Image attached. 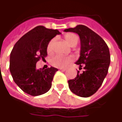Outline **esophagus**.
I'll return each mask as SVG.
<instances>
[{"label": "esophagus", "instance_id": "esophagus-1", "mask_svg": "<svg viewBox=\"0 0 122 122\" xmlns=\"http://www.w3.org/2000/svg\"><path fill=\"white\" fill-rule=\"evenodd\" d=\"M59 69L61 70V71H66V70L67 69V67H64V68H59Z\"/></svg>", "mask_w": 122, "mask_h": 122}]
</instances>
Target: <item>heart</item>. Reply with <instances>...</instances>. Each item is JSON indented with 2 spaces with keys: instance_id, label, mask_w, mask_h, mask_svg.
<instances>
[{
  "instance_id": "obj_1",
  "label": "heart",
  "mask_w": 122,
  "mask_h": 122,
  "mask_svg": "<svg viewBox=\"0 0 122 122\" xmlns=\"http://www.w3.org/2000/svg\"><path fill=\"white\" fill-rule=\"evenodd\" d=\"M65 39L70 46H72L75 43H78V38L74 34H69L65 36ZM55 43V39L50 41L47 46V51L49 53H51L53 50V45ZM73 60V58L71 56H62V55H56L53 57L51 60V64L54 67L58 68H63L66 67L70 62Z\"/></svg>"
}]
</instances>
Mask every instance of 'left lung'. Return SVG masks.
<instances>
[{
  "label": "left lung",
  "instance_id": "left-lung-1",
  "mask_svg": "<svg viewBox=\"0 0 122 122\" xmlns=\"http://www.w3.org/2000/svg\"><path fill=\"white\" fill-rule=\"evenodd\" d=\"M78 34L80 38V58L76 64L83 66V71H78L74 79L68 81L69 87L74 94L88 97L96 92L107 74L110 64L108 46L102 37L85 25L64 30Z\"/></svg>",
  "mask_w": 122,
  "mask_h": 122
}]
</instances>
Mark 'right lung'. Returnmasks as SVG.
Returning <instances> with one entry per match:
<instances>
[{"label":"right lung","mask_w":122,"mask_h":122,"mask_svg":"<svg viewBox=\"0 0 122 122\" xmlns=\"http://www.w3.org/2000/svg\"><path fill=\"white\" fill-rule=\"evenodd\" d=\"M57 30L37 26L19 39L11 51L9 70L15 83L25 93L37 96L46 93L58 69L53 67L37 69L36 63L47 56L48 43L56 35Z\"/></svg>","instance_id":"right-lung-1"}]
</instances>
